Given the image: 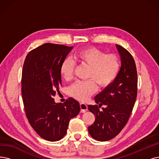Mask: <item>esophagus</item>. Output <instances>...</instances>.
<instances>
[{
	"instance_id": "1",
	"label": "esophagus",
	"mask_w": 159,
	"mask_h": 159,
	"mask_svg": "<svg viewBox=\"0 0 159 159\" xmlns=\"http://www.w3.org/2000/svg\"><path fill=\"white\" fill-rule=\"evenodd\" d=\"M80 108H81V112L84 113L87 111V106L85 103L80 102Z\"/></svg>"
}]
</instances>
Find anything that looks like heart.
I'll return each mask as SVG.
<instances>
[{"label":"heart","mask_w":159,"mask_h":159,"mask_svg":"<svg viewBox=\"0 0 159 159\" xmlns=\"http://www.w3.org/2000/svg\"><path fill=\"white\" fill-rule=\"evenodd\" d=\"M75 62L89 66L86 81H76L70 88V94L74 98L85 101L89 98L100 87L110 85L117 75L120 66L119 57L115 54H105L96 48H87L76 52L73 56ZM75 63L66 59L60 68L61 75L66 81L74 77Z\"/></svg>","instance_id":"obj_1"}]
</instances>
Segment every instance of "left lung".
Wrapping results in <instances>:
<instances>
[{"label":"left lung","instance_id":"1","mask_svg":"<svg viewBox=\"0 0 159 159\" xmlns=\"http://www.w3.org/2000/svg\"><path fill=\"white\" fill-rule=\"evenodd\" d=\"M121 66L116 79L94 97L98 105H89L95 116L89 126L90 135L105 142L116 137L125 127L130 116L137 97L138 75L135 61L127 50L116 44ZM105 106L100 111L99 107Z\"/></svg>","mask_w":159,"mask_h":159}]
</instances>
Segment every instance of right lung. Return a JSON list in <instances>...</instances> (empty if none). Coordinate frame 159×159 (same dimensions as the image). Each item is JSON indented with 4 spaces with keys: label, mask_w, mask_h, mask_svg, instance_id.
<instances>
[{
    "label": "right lung",
    "mask_w": 159,
    "mask_h": 159,
    "mask_svg": "<svg viewBox=\"0 0 159 159\" xmlns=\"http://www.w3.org/2000/svg\"><path fill=\"white\" fill-rule=\"evenodd\" d=\"M72 48L44 43L30 51L24 62L21 93L25 111L33 129L48 141L64 137L70 120L80 111L79 102L72 98L63 104L55 103L53 98L61 86V65Z\"/></svg>",
    "instance_id": "right-lung-1"
}]
</instances>
